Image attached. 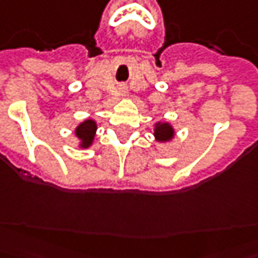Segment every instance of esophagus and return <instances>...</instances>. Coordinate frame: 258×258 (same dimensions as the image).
<instances>
[{"instance_id":"34e87169","label":"esophagus","mask_w":258,"mask_h":258,"mask_svg":"<svg viewBox=\"0 0 258 258\" xmlns=\"http://www.w3.org/2000/svg\"><path fill=\"white\" fill-rule=\"evenodd\" d=\"M120 95H122V96H125V95H126V89H125V88H120Z\"/></svg>"}]
</instances>
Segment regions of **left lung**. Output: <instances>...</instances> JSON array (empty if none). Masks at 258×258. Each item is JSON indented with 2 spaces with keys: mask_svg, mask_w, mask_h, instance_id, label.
Returning a JSON list of instances; mask_svg holds the SVG:
<instances>
[{
  "mask_svg": "<svg viewBox=\"0 0 258 258\" xmlns=\"http://www.w3.org/2000/svg\"><path fill=\"white\" fill-rule=\"evenodd\" d=\"M174 135L176 131L174 127L169 122H162L159 120L155 123V129H153V136H155V141L159 143H167V142H172L174 139Z\"/></svg>",
  "mask_w": 258,
  "mask_h": 258,
  "instance_id": "obj_1",
  "label": "left lung"
}]
</instances>
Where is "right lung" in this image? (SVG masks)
I'll return each instance as SVG.
<instances>
[{"mask_svg":"<svg viewBox=\"0 0 258 258\" xmlns=\"http://www.w3.org/2000/svg\"><path fill=\"white\" fill-rule=\"evenodd\" d=\"M98 131V123L95 119H85L75 127V136L78 139V148L88 149L93 145L95 136Z\"/></svg>","mask_w":258,"mask_h":258,"instance_id":"right-lung-1","label":"right lung"}]
</instances>
